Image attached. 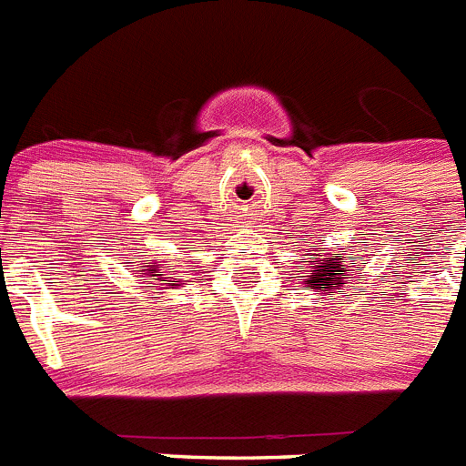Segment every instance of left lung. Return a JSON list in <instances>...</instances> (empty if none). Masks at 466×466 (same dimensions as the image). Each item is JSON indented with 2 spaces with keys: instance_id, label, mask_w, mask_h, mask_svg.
<instances>
[{
  "instance_id": "obj_1",
  "label": "left lung",
  "mask_w": 466,
  "mask_h": 466,
  "mask_svg": "<svg viewBox=\"0 0 466 466\" xmlns=\"http://www.w3.org/2000/svg\"><path fill=\"white\" fill-rule=\"evenodd\" d=\"M308 270L303 275V282L317 291H331L333 287L345 284V257H333L327 249H319L317 245H310V254H306ZM323 261L319 262V258ZM300 273V270H299Z\"/></svg>"
}]
</instances>
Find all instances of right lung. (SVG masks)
Listing matches in <instances>:
<instances>
[{
    "label": "right lung",
    "instance_id": "right-lung-1",
    "mask_svg": "<svg viewBox=\"0 0 466 466\" xmlns=\"http://www.w3.org/2000/svg\"><path fill=\"white\" fill-rule=\"evenodd\" d=\"M137 268H139V275H142V278L149 279V284H158L160 289H177V287H182V284H177L179 282L175 275L177 270H172L167 263L158 261V258H154V261L147 263V266H144V263H139ZM156 294H158V291H156Z\"/></svg>",
    "mask_w": 466,
    "mask_h": 466
}]
</instances>
